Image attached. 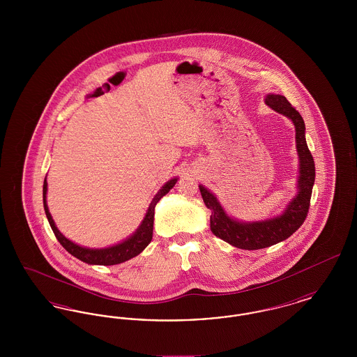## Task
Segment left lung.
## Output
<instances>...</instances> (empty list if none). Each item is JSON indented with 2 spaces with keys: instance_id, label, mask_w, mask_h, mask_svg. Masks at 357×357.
<instances>
[{
  "instance_id": "8db88e82",
  "label": "left lung",
  "mask_w": 357,
  "mask_h": 357,
  "mask_svg": "<svg viewBox=\"0 0 357 357\" xmlns=\"http://www.w3.org/2000/svg\"><path fill=\"white\" fill-rule=\"evenodd\" d=\"M265 102L278 114L288 116L296 127L297 153L300 158L298 194L289 204L285 213L268 221L242 223L234 221L223 211L217 198L204 186H199L204 202L210 208V229L214 236L245 250L269 248L290 237L304 223L309 213L312 188L314 183V160L305 140V124L298 111L281 95H268Z\"/></svg>"
}]
</instances>
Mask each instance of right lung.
I'll return each instance as SVG.
<instances>
[{"label":"right lung","instance_id":"obj_1","mask_svg":"<svg viewBox=\"0 0 357 357\" xmlns=\"http://www.w3.org/2000/svg\"><path fill=\"white\" fill-rule=\"evenodd\" d=\"M175 183H176V178L171 179L170 182H167L165 186L159 190V192L153 197V202H151L149 210H147V214H146L144 220L142 222V225L139 226V229L136 230L134 236H131L127 241L121 242L119 245H115V246L107 248V249H86V248H82V246L70 242L69 239L64 237L57 230V227L54 226V222L52 220L48 206H47V178L44 181V186H43L44 210H45L47 218L50 221V225H51L54 236H56L57 241L61 243V246L68 253H70L73 257H76V258H79L80 261H83L85 264H89V265H116V264H121L124 261L131 259L135 255H140L147 248V245L151 242V239H153L155 206L160 201V198L163 195H166L170 191Z\"/></svg>","mask_w":357,"mask_h":357}]
</instances>
